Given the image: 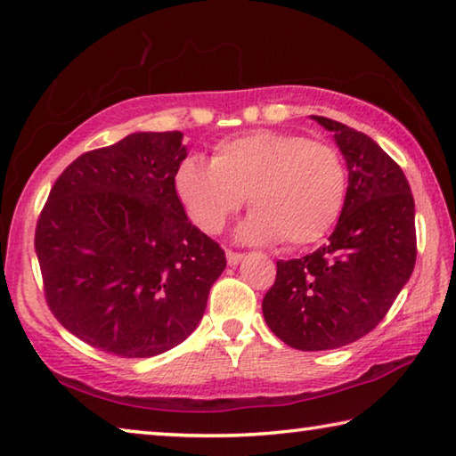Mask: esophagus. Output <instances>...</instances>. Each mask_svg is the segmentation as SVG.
<instances>
[{"label":"esophagus","instance_id":"1","mask_svg":"<svg viewBox=\"0 0 456 456\" xmlns=\"http://www.w3.org/2000/svg\"><path fill=\"white\" fill-rule=\"evenodd\" d=\"M241 259H243V253H237V251L227 249V264L229 265H237Z\"/></svg>","mask_w":456,"mask_h":456}]
</instances>
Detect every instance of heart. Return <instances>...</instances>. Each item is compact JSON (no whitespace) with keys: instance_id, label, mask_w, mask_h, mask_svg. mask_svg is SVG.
Instances as JSON below:
<instances>
[{"instance_id":"1","label":"heart","mask_w":456,"mask_h":456,"mask_svg":"<svg viewBox=\"0 0 456 456\" xmlns=\"http://www.w3.org/2000/svg\"><path fill=\"white\" fill-rule=\"evenodd\" d=\"M184 211L205 233H219L249 195L243 239L312 245L336 227L348 199V171L334 146L305 134L256 130L215 146L211 163L187 157L175 173Z\"/></svg>"}]
</instances>
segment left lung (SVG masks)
I'll list each match as a JSON object with an SVG mask.
<instances>
[{
    "mask_svg": "<svg viewBox=\"0 0 456 456\" xmlns=\"http://www.w3.org/2000/svg\"><path fill=\"white\" fill-rule=\"evenodd\" d=\"M348 165V199L330 243L277 261L264 297L269 330L291 348L334 350L372 331L416 264L414 199L403 168L372 138L326 117Z\"/></svg>",
    "mask_w": 456,
    "mask_h": 456,
    "instance_id": "obj_1",
    "label": "left lung"
}]
</instances>
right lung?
Wrapping results in <instances>:
<instances>
[{"instance_id":"obj_1","label":"right lung","mask_w":456,"mask_h":456,"mask_svg":"<svg viewBox=\"0 0 456 456\" xmlns=\"http://www.w3.org/2000/svg\"><path fill=\"white\" fill-rule=\"evenodd\" d=\"M183 133H134L80 154L36 225L44 297L70 334L122 358L179 346L203 318L225 251L175 189Z\"/></svg>"}]
</instances>
